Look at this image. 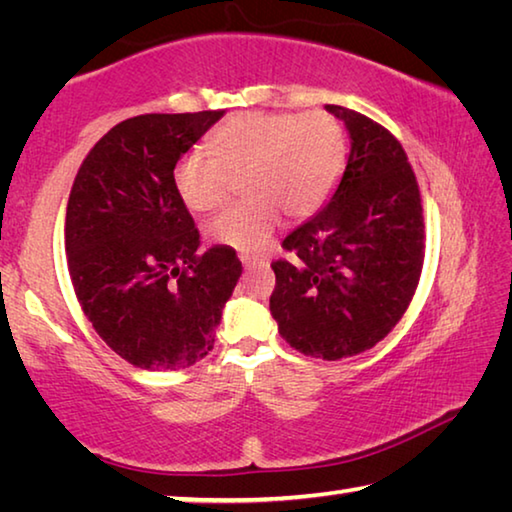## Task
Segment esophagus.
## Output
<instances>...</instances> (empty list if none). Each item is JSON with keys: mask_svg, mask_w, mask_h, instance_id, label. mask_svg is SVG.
<instances>
[{"mask_svg": "<svg viewBox=\"0 0 512 512\" xmlns=\"http://www.w3.org/2000/svg\"><path fill=\"white\" fill-rule=\"evenodd\" d=\"M241 264H244L246 268H253V266H266L268 262L266 259H259V257H250V255H241Z\"/></svg>", "mask_w": 512, "mask_h": 512, "instance_id": "34e87169", "label": "esophagus"}]
</instances>
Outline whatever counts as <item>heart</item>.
I'll return each instance as SVG.
<instances>
[{
  "mask_svg": "<svg viewBox=\"0 0 512 512\" xmlns=\"http://www.w3.org/2000/svg\"><path fill=\"white\" fill-rule=\"evenodd\" d=\"M173 167V189L192 212H210L237 192L246 198L210 223V237L246 253L264 248L280 223L314 216L332 196L345 162V135L327 112H244Z\"/></svg>",
  "mask_w": 512,
  "mask_h": 512,
  "instance_id": "b5f03b06",
  "label": "heart"
}]
</instances>
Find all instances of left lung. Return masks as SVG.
<instances>
[{"label":"left lung","mask_w":512,"mask_h":512,"mask_svg":"<svg viewBox=\"0 0 512 512\" xmlns=\"http://www.w3.org/2000/svg\"><path fill=\"white\" fill-rule=\"evenodd\" d=\"M350 153L323 210L282 241L271 316L291 348L339 361L370 350L397 325L424 262L420 189L402 144L375 121L325 106Z\"/></svg>","instance_id":"1"}]
</instances>
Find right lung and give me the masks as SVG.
I'll return each instance as SVG.
<instances>
[{
	"label": "right lung",
	"mask_w": 512,
	"mask_h": 512,
	"mask_svg": "<svg viewBox=\"0 0 512 512\" xmlns=\"http://www.w3.org/2000/svg\"><path fill=\"white\" fill-rule=\"evenodd\" d=\"M223 115L126 119L76 173L65 219L69 277L97 334L137 368L169 372L207 357L239 282L235 248L198 253L201 235L171 180Z\"/></svg>",
	"instance_id": "obj_1"
}]
</instances>
